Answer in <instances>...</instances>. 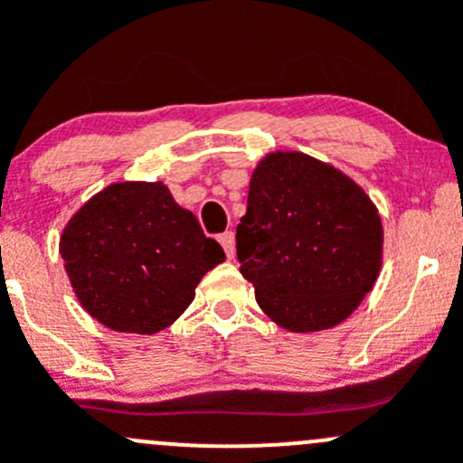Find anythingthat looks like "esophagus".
Wrapping results in <instances>:
<instances>
[{
  "label": "esophagus",
  "instance_id": "esophagus-1",
  "mask_svg": "<svg viewBox=\"0 0 463 463\" xmlns=\"http://www.w3.org/2000/svg\"><path fill=\"white\" fill-rule=\"evenodd\" d=\"M219 244L223 246V250H226L228 258H232V255H235V235H232L231 231H226L219 235Z\"/></svg>",
  "mask_w": 463,
  "mask_h": 463
}]
</instances>
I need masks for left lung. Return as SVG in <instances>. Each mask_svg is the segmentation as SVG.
I'll return each instance as SVG.
<instances>
[{"label": "left lung", "instance_id": "1", "mask_svg": "<svg viewBox=\"0 0 463 463\" xmlns=\"http://www.w3.org/2000/svg\"><path fill=\"white\" fill-rule=\"evenodd\" d=\"M381 255L376 205L349 176L300 152L260 163L237 260L270 320L298 334L335 326L372 291Z\"/></svg>", "mask_w": 463, "mask_h": 463}]
</instances>
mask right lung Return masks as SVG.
Segmentation results:
<instances>
[{
	"instance_id": "obj_1",
	"label": "right lung",
	"mask_w": 463,
	"mask_h": 463,
	"mask_svg": "<svg viewBox=\"0 0 463 463\" xmlns=\"http://www.w3.org/2000/svg\"><path fill=\"white\" fill-rule=\"evenodd\" d=\"M78 300L114 331L156 334L226 260L163 184H114L78 210L60 240Z\"/></svg>"
}]
</instances>
